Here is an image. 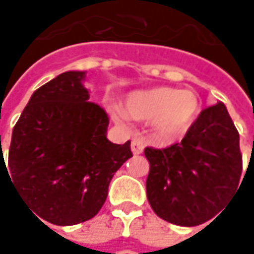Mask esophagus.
Returning a JSON list of instances; mask_svg holds the SVG:
<instances>
[{"mask_svg":"<svg viewBox=\"0 0 254 254\" xmlns=\"http://www.w3.org/2000/svg\"><path fill=\"white\" fill-rule=\"evenodd\" d=\"M144 140H142V137L140 135H135L134 138L131 140V151L137 155V154H141L142 150H144Z\"/></svg>","mask_w":254,"mask_h":254,"instance_id":"esophagus-1","label":"esophagus"}]
</instances>
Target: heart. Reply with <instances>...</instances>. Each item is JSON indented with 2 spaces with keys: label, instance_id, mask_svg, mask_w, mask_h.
<instances>
[{
  "label": "heart",
  "instance_id": "1",
  "mask_svg": "<svg viewBox=\"0 0 254 254\" xmlns=\"http://www.w3.org/2000/svg\"><path fill=\"white\" fill-rule=\"evenodd\" d=\"M199 110L196 94L188 90L158 87L130 94L120 107H112L113 119L124 123L127 116L135 120L152 122L164 137H177L188 130Z\"/></svg>",
  "mask_w": 254,
  "mask_h": 254
}]
</instances>
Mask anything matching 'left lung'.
Here are the masks:
<instances>
[{"instance_id": "8db88e82", "label": "left lung", "mask_w": 254, "mask_h": 254, "mask_svg": "<svg viewBox=\"0 0 254 254\" xmlns=\"http://www.w3.org/2000/svg\"><path fill=\"white\" fill-rule=\"evenodd\" d=\"M147 198L157 216L198 226L219 212L240 182L239 132L223 103L203 109L181 142L147 147Z\"/></svg>"}]
</instances>
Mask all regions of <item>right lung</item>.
I'll list each match as a JSON object with an SVG mask.
<instances>
[{
	"label": "right lung",
	"mask_w": 254,
	"mask_h": 254,
	"mask_svg": "<svg viewBox=\"0 0 254 254\" xmlns=\"http://www.w3.org/2000/svg\"><path fill=\"white\" fill-rule=\"evenodd\" d=\"M83 77L64 72L35 90L12 130L8 165L0 157L32 213L58 226L96 216L114 172L132 157L130 141L106 138L107 113L89 102Z\"/></svg>",
	"instance_id": "add662e5"
}]
</instances>
